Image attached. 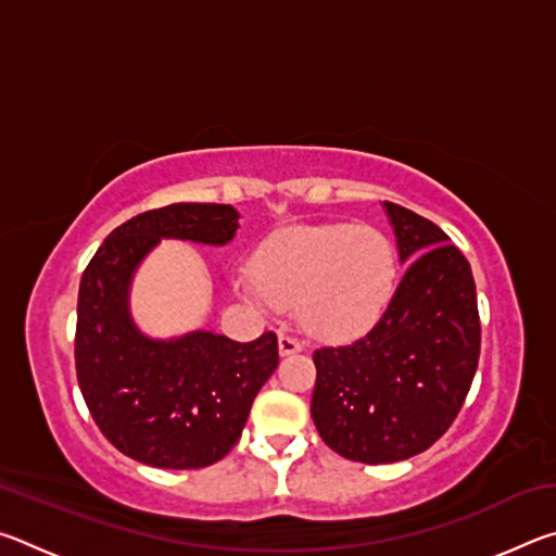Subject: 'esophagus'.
<instances>
[{"instance_id":"1","label":"esophagus","mask_w":556,"mask_h":556,"mask_svg":"<svg viewBox=\"0 0 556 556\" xmlns=\"http://www.w3.org/2000/svg\"><path fill=\"white\" fill-rule=\"evenodd\" d=\"M301 351H304V343H301L299 338L287 336V333L279 336V353L281 355H294V353H301Z\"/></svg>"}]
</instances>
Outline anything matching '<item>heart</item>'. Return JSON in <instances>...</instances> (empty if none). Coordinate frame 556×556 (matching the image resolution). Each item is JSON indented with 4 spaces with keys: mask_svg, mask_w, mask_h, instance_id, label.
Masks as SVG:
<instances>
[{
    "mask_svg": "<svg viewBox=\"0 0 556 556\" xmlns=\"http://www.w3.org/2000/svg\"><path fill=\"white\" fill-rule=\"evenodd\" d=\"M397 285L388 235L368 225H294L262 244L255 269L235 277L262 314L296 304L299 324L324 341H351L380 321Z\"/></svg>",
    "mask_w": 556,
    "mask_h": 556,
    "instance_id": "b5f03b06",
    "label": "heart"
}]
</instances>
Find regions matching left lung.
I'll return each mask as SVG.
<instances>
[{"label": "left lung", "mask_w": 556, "mask_h": 556, "mask_svg": "<svg viewBox=\"0 0 556 556\" xmlns=\"http://www.w3.org/2000/svg\"><path fill=\"white\" fill-rule=\"evenodd\" d=\"M388 213L402 277L368 333L318 348L312 417L343 458L394 464L427 451L456 419L481 353L468 260L434 223L402 205Z\"/></svg>", "instance_id": "obj_1"}]
</instances>
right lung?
<instances>
[{
	"label": "right lung",
	"instance_id": "1",
	"mask_svg": "<svg viewBox=\"0 0 556 556\" xmlns=\"http://www.w3.org/2000/svg\"><path fill=\"white\" fill-rule=\"evenodd\" d=\"M238 228L232 205L172 203L122 223L83 271L75 328L80 392L110 444L139 464L184 470L220 460L277 370L275 333L250 343L205 328L154 338L131 316V279L159 242L223 248Z\"/></svg>",
	"mask_w": 556,
	"mask_h": 556
}]
</instances>
